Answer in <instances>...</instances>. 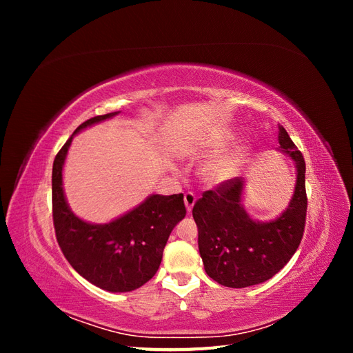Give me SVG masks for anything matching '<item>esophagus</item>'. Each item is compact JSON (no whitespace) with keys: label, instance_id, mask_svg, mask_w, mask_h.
Here are the masks:
<instances>
[{"label":"esophagus","instance_id":"1","mask_svg":"<svg viewBox=\"0 0 353 353\" xmlns=\"http://www.w3.org/2000/svg\"><path fill=\"white\" fill-rule=\"evenodd\" d=\"M184 203H185V208H187V212L190 213L191 210H193V206L196 203V196L193 193H187L184 196Z\"/></svg>","mask_w":353,"mask_h":353}]
</instances>
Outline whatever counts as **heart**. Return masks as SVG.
Returning a JSON list of instances; mask_svg holds the SVG:
<instances>
[{"mask_svg": "<svg viewBox=\"0 0 353 353\" xmlns=\"http://www.w3.org/2000/svg\"><path fill=\"white\" fill-rule=\"evenodd\" d=\"M234 140V135L227 132L218 137H213L203 143V147L208 152L220 153L225 150L228 144ZM252 157V148L248 144H237L236 147L223 154H216L205 163L201 169V178L205 183L213 187L225 185L236 181L243 175Z\"/></svg>", "mask_w": 353, "mask_h": 353, "instance_id": "obj_1", "label": "heart"}]
</instances>
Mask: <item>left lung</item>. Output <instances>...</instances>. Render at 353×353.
<instances>
[{
    "label": "left lung",
    "instance_id": "8db88e82",
    "mask_svg": "<svg viewBox=\"0 0 353 353\" xmlns=\"http://www.w3.org/2000/svg\"><path fill=\"white\" fill-rule=\"evenodd\" d=\"M279 141V150L296 166L294 193L280 216L261 222L245 212L243 178L206 191L193 208L205 271L221 285L243 288L272 279L301 244L307 206L305 159L283 126Z\"/></svg>",
    "mask_w": 353,
    "mask_h": 353
}]
</instances>
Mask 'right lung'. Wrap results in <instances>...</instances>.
Wrapping results in <instances>:
<instances>
[{"instance_id": "obj_1", "label": "right lung", "mask_w": 353, "mask_h": 353, "mask_svg": "<svg viewBox=\"0 0 353 353\" xmlns=\"http://www.w3.org/2000/svg\"><path fill=\"white\" fill-rule=\"evenodd\" d=\"M117 113L83 122L57 153L52 163V221L60 249L73 270L103 290L125 293L153 279L170 232L187 210L183 194H152L108 223L87 222L70 210L63 190V166L73 137Z\"/></svg>"}]
</instances>
